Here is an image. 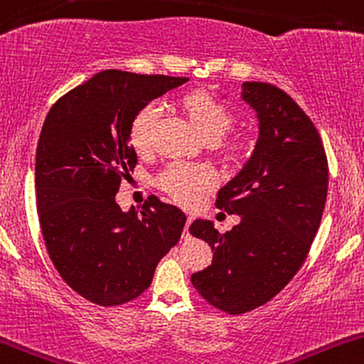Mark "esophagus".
<instances>
[{"mask_svg": "<svg viewBox=\"0 0 364 364\" xmlns=\"http://www.w3.org/2000/svg\"><path fill=\"white\" fill-rule=\"evenodd\" d=\"M193 220H194V217H187V220H186V226H183V237H189V228H191V224H193Z\"/></svg>", "mask_w": 364, "mask_h": 364, "instance_id": "34e87169", "label": "esophagus"}]
</instances>
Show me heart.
Segmentation results:
<instances>
[{
  "label": "heart",
  "instance_id": "1",
  "mask_svg": "<svg viewBox=\"0 0 364 364\" xmlns=\"http://www.w3.org/2000/svg\"><path fill=\"white\" fill-rule=\"evenodd\" d=\"M186 110L189 112V117L194 126L208 141L220 140L235 122L233 110L226 103L207 92L191 95L186 100ZM161 114H163V103L151 101L134 115L129 136L136 152L144 154V152L151 151ZM157 183L178 203L186 205V207H194L200 203L207 191L215 187L217 175L207 164H191L177 161L161 171Z\"/></svg>",
  "mask_w": 364,
  "mask_h": 364
}]
</instances>
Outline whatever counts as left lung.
I'll return each mask as SVG.
<instances>
[{"mask_svg":"<svg viewBox=\"0 0 364 364\" xmlns=\"http://www.w3.org/2000/svg\"><path fill=\"white\" fill-rule=\"evenodd\" d=\"M242 100L256 112L257 141L217 194V207L237 213L240 224L224 235L212 220L189 228L213 252L191 282L228 314L250 312L289 284L316 238L328 194L324 147L298 103L264 82H243Z\"/></svg>","mask_w":364,"mask_h":364,"instance_id":"left-lung-1","label":"left lung"}]
</instances>
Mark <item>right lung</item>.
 Instances as JSON below:
<instances>
[{"label": "right lung", "mask_w": 364, "mask_h": 364, "mask_svg": "<svg viewBox=\"0 0 364 364\" xmlns=\"http://www.w3.org/2000/svg\"><path fill=\"white\" fill-rule=\"evenodd\" d=\"M189 78L105 70L48 112L36 147V208L48 256L89 301L122 305L151 286L181 240L186 215L151 196L122 212L121 182L136 164L131 124L141 108Z\"/></svg>", "instance_id": "obj_1"}]
</instances>
